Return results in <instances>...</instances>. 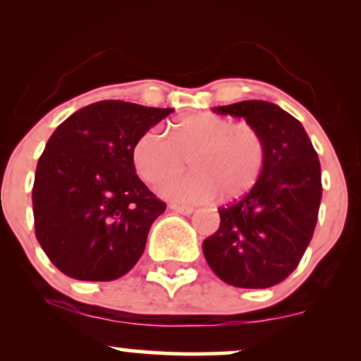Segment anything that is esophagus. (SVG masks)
Listing matches in <instances>:
<instances>
[{"label":"esophagus","mask_w":361,"mask_h":361,"mask_svg":"<svg viewBox=\"0 0 361 361\" xmlns=\"http://www.w3.org/2000/svg\"><path fill=\"white\" fill-rule=\"evenodd\" d=\"M169 209L173 210V212L176 214H183V215H192L195 212L193 207H188V205H178V204H171L169 205Z\"/></svg>","instance_id":"34e87169"}]
</instances>
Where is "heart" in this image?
<instances>
[{
	"mask_svg": "<svg viewBox=\"0 0 361 361\" xmlns=\"http://www.w3.org/2000/svg\"><path fill=\"white\" fill-rule=\"evenodd\" d=\"M132 159L149 185L178 175L188 159L193 173L166 181L161 195L181 204H198L219 193L224 200H234L251 192L263 175L268 152L258 128L202 111L175 120L168 137L156 130L144 132Z\"/></svg>",
	"mask_w": 361,
	"mask_h": 361,
	"instance_id": "obj_1",
	"label": "heart"
}]
</instances>
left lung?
<instances>
[{
    "label": "left lung",
    "mask_w": 361,
    "mask_h": 361,
    "mask_svg": "<svg viewBox=\"0 0 361 361\" xmlns=\"http://www.w3.org/2000/svg\"><path fill=\"white\" fill-rule=\"evenodd\" d=\"M243 117L267 142V166L251 192L221 207V226L202 247L209 267L226 283L268 288L297 268L316 229L321 164L307 132L279 105L246 100L215 106Z\"/></svg>",
    "instance_id": "left-lung-1"
}]
</instances>
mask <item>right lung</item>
<instances>
[{"label": "right lung", "mask_w": 361, "mask_h": 361, "mask_svg": "<svg viewBox=\"0 0 361 361\" xmlns=\"http://www.w3.org/2000/svg\"><path fill=\"white\" fill-rule=\"evenodd\" d=\"M173 109L91 103L54 130L37 163L35 235L56 268L110 281L134 268L166 204L135 175V142Z\"/></svg>", "instance_id": "right-lung-1"}]
</instances>
